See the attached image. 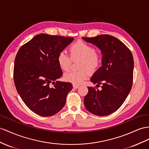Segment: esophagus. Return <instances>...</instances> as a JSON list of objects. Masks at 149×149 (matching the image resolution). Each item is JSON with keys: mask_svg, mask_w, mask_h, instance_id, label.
<instances>
[{"mask_svg": "<svg viewBox=\"0 0 149 149\" xmlns=\"http://www.w3.org/2000/svg\"><path fill=\"white\" fill-rule=\"evenodd\" d=\"M72 86H73V87H74V89H77L78 87H79V85H77V84H73V85H72Z\"/></svg>", "mask_w": 149, "mask_h": 149, "instance_id": "1", "label": "esophagus"}]
</instances>
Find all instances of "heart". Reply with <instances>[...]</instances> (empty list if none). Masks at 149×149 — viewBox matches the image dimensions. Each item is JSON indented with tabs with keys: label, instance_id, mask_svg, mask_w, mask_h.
I'll use <instances>...</instances> for the list:
<instances>
[{
	"label": "heart",
	"instance_id": "b5f03b06",
	"mask_svg": "<svg viewBox=\"0 0 149 149\" xmlns=\"http://www.w3.org/2000/svg\"><path fill=\"white\" fill-rule=\"evenodd\" d=\"M70 56L61 52L57 56L59 67L63 71L69 69L72 60L80 59L78 64L79 70L69 71L63 75L65 81L79 85L87 79L89 72L93 74L100 68L102 57L94 46L81 40H78L72 44L69 48Z\"/></svg>",
	"mask_w": 149,
	"mask_h": 149
}]
</instances>
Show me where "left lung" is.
<instances>
[{
	"label": "left lung",
	"mask_w": 149,
	"mask_h": 149,
	"mask_svg": "<svg viewBox=\"0 0 149 149\" xmlns=\"http://www.w3.org/2000/svg\"><path fill=\"white\" fill-rule=\"evenodd\" d=\"M101 50L102 66L94 74L91 81L102 84L100 91L88 87L84 102L88 111L97 116H106L116 111L130 92L133 77V58L123 42L109 35L83 37Z\"/></svg>",
	"instance_id": "1"
}]
</instances>
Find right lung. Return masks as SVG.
Listing matches in <instances>:
<instances>
[{"instance_id": "right-lung-1", "label": "right lung", "mask_w": 149, "mask_h": 149, "mask_svg": "<svg viewBox=\"0 0 149 149\" xmlns=\"http://www.w3.org/2000/svg\"><path fill=\"white\" fill-rule=\"evenodd\" d=\"M73 40L71 37L41 33L21 46L17 53L15 86L25 104L38 115L53 116L65 104L72 85L58 81L63 72L57 56Z\"/></svg>"}]
</instances>
